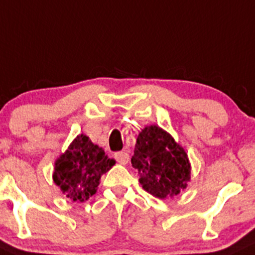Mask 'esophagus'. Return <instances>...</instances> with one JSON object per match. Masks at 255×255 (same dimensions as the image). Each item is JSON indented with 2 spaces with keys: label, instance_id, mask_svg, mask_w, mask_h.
Masks as SVG:
<instances>
[{
  "label": "esophagus",
  "instance_id": "34e87169",
  "mask_svg": "<svg viewBox=\"0 0 255 255\" xmlns=\"http://www.w3.org/2000/svg\"><path fill=\"white\" fill-rule=\"evenodd\" d=\"M115 159H116L121 165H127L128 161H129V155H128L127 151H119L115 154Z\"/></svg>",
  "mask_w": 255,
  "mask_h": 255
}]
</instances>
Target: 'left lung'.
Here are the masks:
<instances>
[{"instance_id":"left-lung-1","label":"left lung","mask_w":255,"mask_h":255,"mask_svg":"<svg viewBox=\"0 0 255 255\" xmlns=\"http://www.w3.org/2000/svg\"><path fill=\"white\" fill-rule=\"evenodd\" d=\"M132 166L144 191L159 199L173 198L187 188L192 166L186 150L159 126H146L136 138Z\"/></svg>"}]
</instances>
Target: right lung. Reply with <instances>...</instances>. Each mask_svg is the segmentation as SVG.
Segmentation results:
<instances>
[{"label": "right lung", "mask_w": 255, "mask_h": 255, "mask_svg": "<svg viewBox=\"0 0 255 255\" xmlns=\"http://www.w3.org/2000/svg\"><path fill=\"white\" fill-rule=\"evenodd\" d=\"M115 163L89 136L79 134L55 161L52 179L67 198L82 203L95 194L101 176Z\"/></svg>", "instance_id": "right-lung-1"}]
</instances>
